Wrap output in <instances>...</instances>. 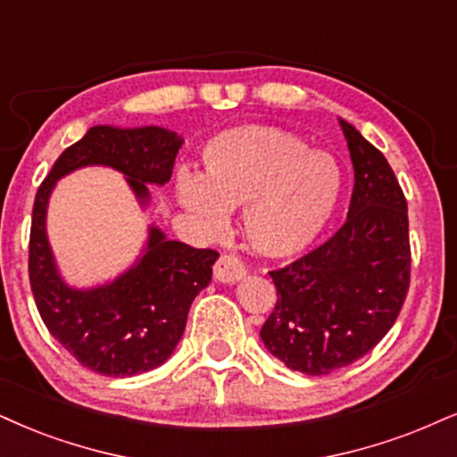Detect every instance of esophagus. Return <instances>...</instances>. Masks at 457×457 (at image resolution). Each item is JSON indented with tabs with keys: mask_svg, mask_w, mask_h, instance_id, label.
Returning a JSON list of instances; mask_svg holds the SVG:
<instances>
[{
	"mask_svg": "<svg viewBox=\"0 0 457 457\" xmlns=\"http://www.w3.org/2000/svg\"><path fill=\"white\" fill-rule=\"evenodd\" d=\"M245 273L244 261L235 254H222L213 264V278L222 281V284H235V281L245 278Z\"/></svg>",
	"mask_w": 457,
	"mask_h": 457,
	"instance_id": "1",
	"label": "esophagus"
}]
</instances>
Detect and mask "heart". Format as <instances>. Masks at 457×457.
<instances>
[{"instance_id": "b5f03b06", "label": "heart", "mask_w": 457, "mask_h": 457, "mask_svg": "<svg viewBox=\"0 0 457 457\" xmlns=\"http://www.w3.org/2000/svg\"><path fill=\"white\" fill-rule=\"evenodd\" d=\"M201 162V178L178 176V201L213 227L227 222L228 210L247 205L245 237L267 258L312 247L341 199V169L328 152L309 150L275 127L241 125L213 135Z\"/></svg>"}]
</instances>
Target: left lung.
<instances>
[{
    "label": "left lung",
    "mask_w": 457,
    "mask_h": 457,
    "mask_svg": "<svg viewBox=\"0 0 457 457\" xmlns=\"http://www.w3.org/2000/svg\"><path fill=\"white\" fill-rule=\"evenodd\" d=\"M353 193L345 224L309 254L269 275L278 288L261 339L288 369L328 375L387 335L407 298V199L386 156L345 120Z\"/></svg>",
    "instance_id": "1"
}]
</instances>
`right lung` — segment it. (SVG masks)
I'll use <instances>...</instances> for the list:
<instances>
[{
	"label": "right lung",
	"instance_id": "1",
	"mask_svg": "<svg viewBox=\"0 0 457 457\" xmlns=\"http://www.w3.org/2000/svg\"><path fill=\"white\" fill-rule=\"evenodd\" d=\"M182 139L161 127H93L56 159L39 184L29 235V284L50 335L82 366L108 377H133L171 356L195 296L212 281L218 252L169 241L150 227L144 256L110 284L70 288L46 239V205L56 179L73 169L105 165L125 173L139 203L148 186L169 182Z\"/></svg>",
	"mask_w": 457,
	"mask_h": 457
}]
</instances>
